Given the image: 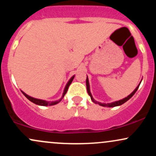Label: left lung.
Wrapping results in <instances>:
<instances>
[{
  "label": "left lung",
  "mask_w": 156,
  "mask_h": 156,
  "mask_svg": "<svg viewBox=\"0 0 156 156\" xmlns=\"http://www.w3.org/2000/svg\"><path fill=\"white\" fill-rule=\"evenodd\" d=\"M142 80V79H141ZM141 80L140 82H139V85L137 86L136 88L130 94H129L128 96H127L126 98H123V99H121L119 100V101H114V102H108V103H103V102H100V101H96V100H94V98H93L92 96V92H91V89H90V84H89V78L88 77L87 78V81H86V84H87V92H88L89 95L90 96L91 99H92V101L94 102V103H96V104H98L100 105H102V106H105V107H115V106H118V105H122L123 103H125V102H127L128 101V100L130 99V98H131L132 97L134 94H135L136 92L137 91V89H139V85H140Z\"/></svg>",
  "instance_id": "1"
}]
</instances>
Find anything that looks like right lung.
I'll use <instances>...</instances> for the list:
<instances>
[{"instance_id":"add662e5","label":"right lung","mask_w":156,"mask_h":156,"mask_svg":"<svg viewBox=\"0 0 156 156\" xmlns=\"http://www.w3.org/2000/svg\"><path fill=\"white\" fill-rule=\"evenodd\" d=\"M75 76H73L72 78H70V79L69 80V81L67 82V84H66L65 87H64V90H63V92H62V97L59 98L58 100H57V101H45V100H42V99H38V98H33V97H31L29 95H28V94H26V93L23 92V91H21L22 93L23 94H24L25 97L27 98V99L29 100L30 101L32 102V103H35V104L37 105H43V106H47V105H55L57 104L58 103H59V102L62 101V98H64V96L65 95V94L67 93V90H68V88H69V85H70L71 83H72L73 78H74Z\"/></svg>"}]
</instances>
